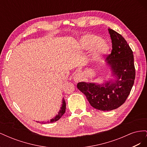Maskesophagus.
<instances>
[{"mask_svg":"<svg viewBox=\"0 0 147 147\" xmlns=\"http://www.w3.org/2000/svg\"><path fill=\"white\" fill-rule=\"evenodd\" d=\"M82 78H83L82 75L81 74H80V73L76 74L74 76V80L75 82H76V83L82 81Z\"/></svg>","mask_w":147,"mask_h":147,"instance_id":"esophagus-1","label":"esophagus"}]
</instances>
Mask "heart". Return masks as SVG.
I'll list each match as a JSON object with an SVG mask.
<instances>
[{
  "label": "heart",
  "instance_id": "b5f03b06",
  "mask_svg": "<svg viewBox=\"0 0 147 147\" xmlns=\"http://www.w3.org/2000/svg\"><path fill=\"white\" fill-rule=\"evenodd\" d=\"M78 45L79 49L82 51L91 50V57L93 61L99 59L108 50L107 44L101 41L99 37L92 34L84 35Z\"/></svg>",
  "mask_w": 147,
  "mask_h": 147
}]
</instances>
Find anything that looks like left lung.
Instances as JSON below:
<instances>
[{
	"label": "left lung",
	"instance_id": "left-lung-1",
	"mask_svg": "<svg viewBox=\"0 0 147 147\" xmlns=\"http://www.w3.org/2000/svg\"><path fill=\"white\" fill-rule=\"evenodd\" d=\"M112 43V50L106 62L117 80L102 84L80 82L78 90L86 96L90 105L97 110L110 111L125 102L134 83L136 69L133 52L121 34L109 29Z\"/></svg>",
	"mask_w": 147,
	"mask_h": 147
}]
</instances>
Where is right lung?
Masks as SVG:
<instances>
[{"label": "right lung", "mask_w": 147, "mask_h": 147, "mask_svg": "<svg viewBox=\"0 0 147 147\" xmlns=\"http://www.w3.org/2000/svg\"><path fill=\"white\" fill-rule=\"evenodd\" d=\"M62 106L61 107V109L58 112V114H57L56 116L54 118L51 119L50 121H47V123H43V122H42V123H53V122H55L56 121H57V120L59 119L61 117L63 116V115L64 114L65 112V108H66V104H65V100L63 98V102H62Z\"/></svg>", "instance_id": "obj_1"}]
</instances>
